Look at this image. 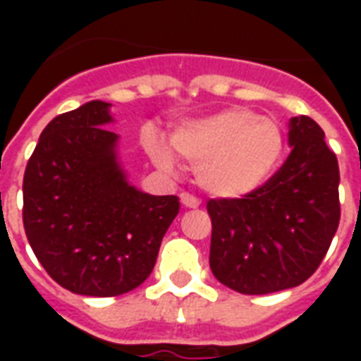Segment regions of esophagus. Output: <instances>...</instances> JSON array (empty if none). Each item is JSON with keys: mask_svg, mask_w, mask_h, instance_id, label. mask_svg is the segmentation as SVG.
Returning a JSON list of instances; mask_svg holds the SVG:
<instances>
[{"mask_svg": "<svg viewBox=\"0 0 361 361\" xmlns=\"http://www.w3.org/2000/svg\"><path fill=\"white\" fill-rule=\"evenodd\" d=\"M180 201L185 209H199V207H201V201H199L197 197L189 195V193H181Z\"/></svg>", "mask_w": 361, "mask_h": 361, "instance_id": "esophagus-1", "label": "esophagus"}]
</instances>
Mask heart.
Listing matches in <instances>:
<instances>
[{
	"label": "heart",
	"instance_id": "obj_1",
	"mask_svg": "<svg viewBox=\"0 0 361 361\" xmlns=\"http://www.w3.org/2000/svg\"><path fill=\"white\" fill-rule=\"evenodd\" d=\"M172 147L178 157L195 168L197 183L209 195L240 199L271 180L284 157V133L271 118L247 108H226L176 127ZM152 162L173 170L172 149L150 135L147 139Z\"/></svg>",
	"mask_w": 361,
	"mask_h": 361
}]
</instances>
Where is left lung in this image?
<instances>
[{
	"instance_id": "left-lung-1",
	"label": "left lung",
	"mask_w": 361,
	"mask_h": 361,
	"mask_svg": "<svg viewBox=\"0 0 361 361\" xmlns=\"http://www.w3.org/2000/svg\"><path fill=\"white\" fill-rule=\"evenodd\" d=\"M290 157L255 193L211 199L212 274L240 294H271L317 271L341 220L338 160L307 116L288 123Z\"/></svg>"
}]
</instances>
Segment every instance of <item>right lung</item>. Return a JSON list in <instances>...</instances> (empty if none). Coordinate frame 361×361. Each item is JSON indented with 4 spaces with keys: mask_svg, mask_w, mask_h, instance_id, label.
<instances>
[{
    "mask_svg": "<svg viewBox=\"0 0 361 361\" xmlns=\"http://www.w3.org/2000/svg\"><path fill=\"white\" fill-rule=\"evenodd\" d=\"M111 104L90 100L44 127L23 180L28 243L69 292L110 298L141 286L180 201L127 180Z\"/></svg>",
    "mask_w": 361,
    "mask_h": 361,
    "instance_id": "right-lung-1",
    "label": "right lung"
}]
</instances>
